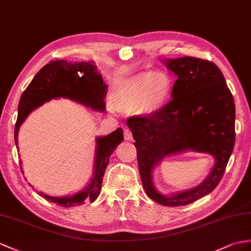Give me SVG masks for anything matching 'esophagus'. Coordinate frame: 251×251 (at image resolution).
Masks as SVG:
<instances>
[{
	"label": "esophagus",
	"mask_w": 251,
	"mask_h": 251,
	"mask_svg": "<svg viewBox=\"0 0 251 251\" xmlns=\"http://www.w3.org/2000/svg\"><path fill=\"white\" fill-rule=\"evenodd\" d=\"M124 135H125V139L126 140V142H130V140H133V135H132V132L130 131V129H125Z\"/></svg>",
	"instance_id": "34e87169"
}]
</instances>
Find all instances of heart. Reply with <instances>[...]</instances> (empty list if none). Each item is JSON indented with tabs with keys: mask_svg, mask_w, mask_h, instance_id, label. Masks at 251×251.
Listing matches in <instances>:
<instances>
[{
	"mask_svg": "<svg viewBox=\"0 0 251 251\" xmlns=\"http://www.w3.org/2000/svg\"><path fill=\"white\" fill-rule=\"evenodd\" d=\"M172 91V78L166 73L142 71L116 85L112 105L119 112L153 115L168 102Z\"/></svg>",
	"mask_w": 251,
	"mask_h": 251,
	"instance_id": "b5f03b06",
	"label": "heart"
}]
</instances>
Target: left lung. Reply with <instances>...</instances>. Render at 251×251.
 Wrapping results in <instances>:
<instances>
[{
  "label": "left lung",
  "mask_w": 251,
  "mask_h": 251,
  "mask_svg": "<svg viewBox=\"0 0 251 251\" xmlns=\"http://www.w3.org/2000/svg\"><path fill=\"white\" fill-rule=\"evenodd\" d=\"M163 63L178 76L173 100L157 113L130 118L126 125L135 140L147 195L162 205H186L210 194L223 178L235 142V105L215 64L191 56L166 58ZM187 151L212 155L211 172L197 187L161 194L153 183L154 169L166 156Z\"/></svg>",
  "instance_id": "left-lung-1"
}]
</instances>
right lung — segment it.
I'll return each mask as SVG.
<instances>
[{"mask_svg": "<svg viewBox=\"0 0 251 251\" xmlns=\"http://www.w3.org/2000/svg\"><path fill=\"white\" fill-rule=\"evenodd\" d=\"M107 85L103 82L101 73L97 69L95 62H67L54 60L47 64L38 71L23 91L18 106V119L15 126V144L18 149V133L27 116L52 99L65 98L95 112H104V99ZM124 140L121 127L106 136L96 138L94 157V172L88 184L82 191L63 197L49 196L42 192L38 195L52 203L71 207L83 204L85 201H94L99 196L105 169L114 150ZM22 162L20 167L22 172ZM23 173V172H22Z\"/></svg>", "mask_w": 251, "mask_h": 251, "instance_id": "obj_1", "label": "right lung"}]
</instances>
